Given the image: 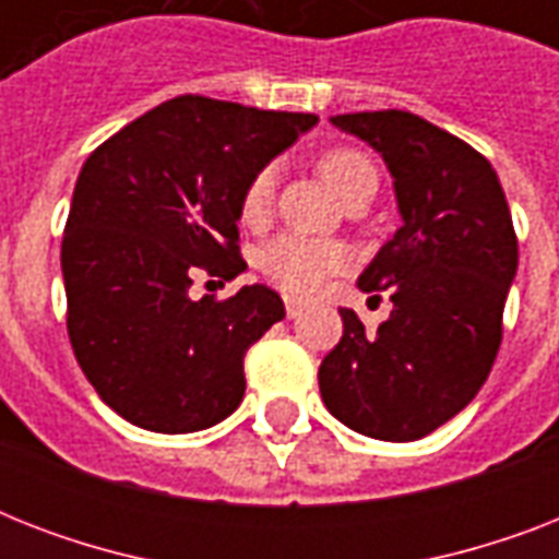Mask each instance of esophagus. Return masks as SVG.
I'll return each instance as SVG.
<instances>
[{"label":"esophagus","instance_id":"esophagus-1","mask_svg":"<svg viewBox=\"0 0 559 559\" xmlns=\"http://www.w3.org/2000/svg\"><path fill=\"white\" fill-rule=\"evenodd\" d=\"M298 316H301V305L296 298H287V319H298Z\"/></svg>","mask_w":559,"mask_h":559}]
</instances>
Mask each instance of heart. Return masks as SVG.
<instances>
[{
    "label": "heart",
    "instance_id": "b5f03b06",
    "mask_svg": "<svg viewBox=\"0 0 559 559\" xmlns=\"http://www.w3.org/2000/svg\"><path fill=\"white\" fill-rule=\"evenodd\" d=\"M319 170L342 200H348L350 193L368 182H377V170L371 162L350 147H336V151L324 153ZM275 177H278L275 165H266L249 179V186L240 197V219L246 226H261L263 219L270 217ZM258 266L275 287L289 296L307 298L316 296L336 272L348 266V249L333 240H319V237L281 235L263 246L258 254Z\"/></svg>",
    "mask_w": 559,
    "mask_h": 559
}]
</instances>
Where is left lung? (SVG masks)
I'll use <instances>...</instances> for the list:
<instances>
[{"mask_svg":"<svg viewBox=\"0 0 559 559\" xmlns=\"http://www.w3.org/2000/svg\"><path fill=\"white\" fill-rule=\"evenodd\" d=\"M331 121L385 159L403 226L359 275L362 293L391 296L389 322L366 333L340 310L345 331L319 366V391L354 432L417 441L459 415L493 368L520 263L511 209L490 162L426 118L380 109Z\"/></svg>","mask_w":559,"mask_h":559,"instance_id":"8db88e82","label":"left lung"}]
</instances>
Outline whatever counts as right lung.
<instances>
[{"label":"right lung","mask_w":559,"mask_h":559,"mask_svg":"<svg viewBox=\"0 0 559 559\" xmlns=\"http://www.w3.org/2000/svg\"><path fill=\"white\" fill-rule=\"evenodd\" d=\"M319 118L179 95L83 162L66 219V331L112 412L151 432L209 429L240 406L243 357L284 319L275 289L188 296L205 270L235 278L249 179Z\"/></svg>","instance_id":"obj_1"}]
</instances>
